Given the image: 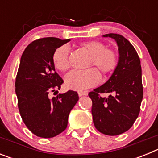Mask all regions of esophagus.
<instances>
[{"label": "esophagus", "mask_w": 158, "mask_h": 158, "mask_svg": "<svg viewBox=\"0 0 158 158\" xmlns=\"http://www.w3.org/2000/svg\"><path fill=\"white\" fill-rule=\"evenodd\" d=\"M78 95H79L80 96H87L88 93H87V92H85V91H79V92H78Z\"/></svg>", "instance_id": "esophagus-1"}]
</instances>
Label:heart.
Returning <instances> with one entry per match:
<instances>
[{"mask_svg": "<svg viewBox=\"0 0 158 158\" xmlns=\"http://www.w3.org/2000/svg\"><path fill=\"white\" fill-rule=\"evenodd\" d=\"M81 47L90 54L87 64L88 68L95 66L104 77L109 75L116 69L118 63V54L113 49L107 48L104 43L88 41L81 43ZM52 60L56 69L62 72L66 71L69 68V47L66 45L58 47L53 54ZM96 70L71 71L65 77V85L68 89L77 91L96 85L100 82V76Z\"/></svg>", "mask_w": 158, "mask_h": 158, "instance_id": "1", "label": "heart"}]
</instances>
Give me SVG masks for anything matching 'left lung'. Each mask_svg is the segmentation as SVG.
Here are the masks:
<instances>
[{"instance_id": "1", "label": "left lung", "mask_w": 158, "mask_h": 158, "mask_svg": "<svg viewBox=\"0 0 158 158\" xmlns=\"http://www.w3.org/2000/svg\"><path fill=\"white\" fill-rule=\"evenodd\" d=\"M116 41L119 60L109 80L89 93L95 127L106 135H118L133 126L143 97L140 58L135 47L121 35H104ZM112 93L106 98L100 93Z\"/></svg>"}]
</instances>
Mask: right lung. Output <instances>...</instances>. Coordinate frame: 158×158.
<instances>
[{
    "instance_id": "add662e5",
    "label": "right lung",
    "mask_w": 158,
    "mask_h": 158,
    "mask_svg": "<svg viewBox=\"0 0 158 158\" xmlns=\"http://www.w3.org/2000/svg\"><path fill=\"white\" fill-rule=\"evenodd\" d=\"M69 41L54 37L36 40L20 59L15 83L18 108L26 127L40 138H53L65 131L69 112L79 99L72 90L51 96L64 82L55 72L53 54Z\"/></svg>"
}]
</instances>
